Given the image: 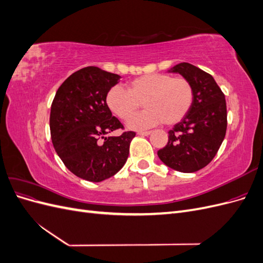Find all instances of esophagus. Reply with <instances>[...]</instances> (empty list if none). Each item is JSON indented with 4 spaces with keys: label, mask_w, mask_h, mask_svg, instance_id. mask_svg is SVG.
<instances>
[{
    "label": "esophagus",
    "mask_w": 263,
    "mask_h": 263,
    "mask_svg": "<svg viewBox=\"0 0 263 263\" xmlns=\"http://www.w3.org/2000/svg\"><path fill=\"white\" fill-rule=\"evenodd\" d=\"M137 134L139 135V136H149V135L151 134V132H149V130L148 132H138Z\"/></svg>",
    "instance_id": "1"
}]
</instances>
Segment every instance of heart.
I'll list each match as a JSON object with an SVG mask.
<instances>
[{
    "instance_id": "1",
    "label": "heart",
    "mask_w": 263,
    "mask_h": 263,
    "mask_svg": "<svg viewBox=\"0 0 263 263\" xmlns=\"http://www.w3.org/2000/svg\"><path fill=\"white\" fill-rule=\"evenodd\" d=\"M193 101L194 89L187 79L165 73L138 77L126 84V90L110 87L105 97L108 109L123 121L129 119L143 102L146 109L127 123L132 129H146L162 122L176 124L189 113Z\"/></svg>"
}]
</instances>
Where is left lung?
Returning <instances> with one entry per match:
<instances>
[{
    "label": "left lung",
    "mask_w": 263,
    "mask_h": 263,
    "mask_svg": "<svg viewBox=\"0 0 263 263\" xmlns=\"http://www.w3.org/2000/svg\"><path fill=\"white\" fill-rule=\"evenodd\" d=\"M169 72L187 79L193 85L194 101L189 113L169 130L168 144L158 151V157L173 170L195 172L213 160L225 138V95L211 74L191 63L181 62Z\"/></svg>",
    "instance_id": "1"
}]
</instances>
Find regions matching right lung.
<instances>
[{"mask_svg": "<svg viewBox=\"0 0 263 263\" xmlns=\"http://www.w3.org/2000/svg\"><path fill=\"white\" fill-rule=\"evenodd\" d=\"M118 74L85 67L71 74L55 93L50 110L52 145L62 162L77 177L101 182L113 177L127 161L136 133L105 137L124 126L105 103ZM104 139V141H102Z\"/></svg>", "mask_w": 263, "mask_h": 263, "instance_id": "add662e5", "label": "right lung"}]
</instances>
